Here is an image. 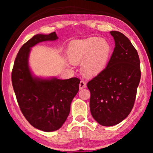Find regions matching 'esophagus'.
<instances>
[{
    "instance_id": "obj_1",
    "label": "esophagus",
    "mask_w": 153,
    "mask_h": 153,
    "mask_svg": "<svg viewBox=\"0 0 153 153\" xmlns=\"http://www.w3.org/2000/svg\"><path fill=\"white\" fill-rule=\"evenodd\" d=\"M79 89H80V90H82V89H83V88H85L86 87V82H85L84 81H83V80H82V81L80 82V83H79Z\"/></svg>"
}]
</instances>
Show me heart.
Masks as SVG:
<instances>
[{
	"label": "heart",
	"mask_w": 153,
	"mask_h": 153,
	"mask_svg": "<svg viewBox=\"0 0 153 153\" xmlns=\"http://www.w3.org/2000/svg\"><path fill=\"white\" fill-rule=\"evenodd\" d=\"M112 47L105 38L90 37L72 41L67 54L74 64L82 63V71L87 76L94 77L104 70L110 58Z\"/></svg>",
	"instance_id": "1"
}]
</instances>
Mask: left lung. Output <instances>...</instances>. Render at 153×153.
Wrapping results in <instances>:
<instances>
[{
	"instance_id": "8db88e82",
	"label": "left lung",
	"mask_w": 153,
	"mask_h": 153,
	"mask_svg": "<svg viewBox=\"0 0 153 153\" xmlns=\"http://www.w3.org/2000/svg\"><path fill=\"white\" fill-rule=\"evenodd\" d=\"M115 47L106 68L87 84L93 118L113 126L128 117L134 107L141 77L138 52L126 36L110 32Z\"/></svg>"
}]
</instances>
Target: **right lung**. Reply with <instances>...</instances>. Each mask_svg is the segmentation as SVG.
I'll list each match as a JSON object with an SVG mask.
<instances>
[{"label": "right lung", "mask_w": 153, "mask_h": 153, "mask_svg": "<svg viewBox=\"0 0 153 153\" xmlns=\"http://www.w3.org/2000/svg\"><path fill=\"white\" fill-rule=\"evenodd\" d=\"M57 39L55 32L33 36L20 48L11 74L13 87L23 115L33 127L47 132L57 130L66 121L80 82L77 77L42 78L31 71L28 62L31 48L44 41Z\"/></svg>", "instance_id": "1"}]
</instances>
